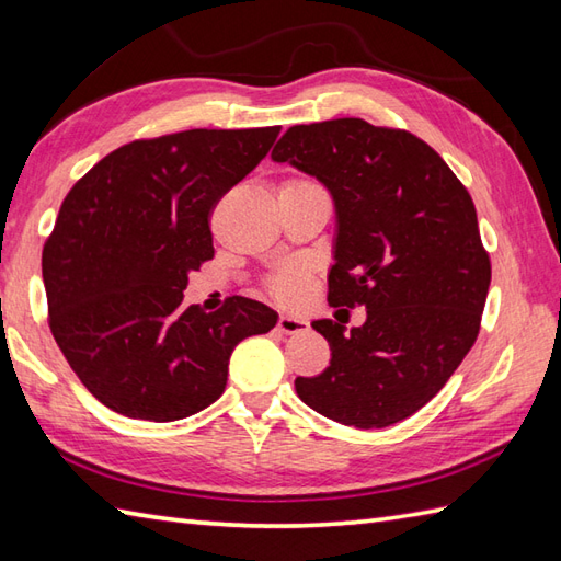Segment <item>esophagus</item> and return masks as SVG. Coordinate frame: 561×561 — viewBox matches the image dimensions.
<instances>
[{"mask_svg": "<svg viewBox=\"0 0 561 561\" xmlns=\"http://www.w3.org/2000/svg\"><path fill=\"white\" fill-rule=\"evenodd\" d=\"M277 328H279V332H284V335H296V332L308 330V320H304L299 316H279Z\"/></svg>", "mask_w": 561, "mask_h": 561, "instance_id": "obj_1", "label": "esophagus"}]
</instances>
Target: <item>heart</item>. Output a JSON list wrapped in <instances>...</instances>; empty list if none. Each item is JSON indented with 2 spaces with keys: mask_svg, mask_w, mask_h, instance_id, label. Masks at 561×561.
Instances as JSON below:
<instances>
[{
  "mask_svg": "<svg viewBox=\"0 0 561 561\" xmlns=\"http://www.w3.org/2000/svg\"><path fill=\"white\" fill-rule=\"evenodd\" d=\"M301 183H308V181H289L284 185H301ZM267 287L272 291V296H277L279 301L284 304H291L296 299H301V296L306 294L308 289V274L301 265H287L277 270L270 277Z\"/></svg>",
  "mask_w": 561,
  "mask_h": 561,
  "instance_id": "1",
  "label": "heart"
}]
</instances>
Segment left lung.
I'll use <instances>...</instances> for the list:
<instances>
[{"instance_id":"1","label":"left lung","mask_w":561,"mask_h":561,"mask_svg":"<svg viewBox=\"0 0 561 561\" xmlns=\"http://www.w3.org/2000/svg\"><path fill=\"white\" fill-rule=\"evenodd\" d=\"M272 161L330 190L337 236L328 301L366 308V323L350 332L313 320L330 366L296 378V392L356 428L408 420L446 386L480 332L492 265L470 193L426 141L359 117L294 125Z\"/></svg>"}]
</instances>
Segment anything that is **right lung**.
<instances>
[{
  "label": "right lung",
  "mask_w": 561,
  "mask_h": 561,
  "mask_svg": "<svg viewBox=\"0 0 561 561\" xmlns=\"http://www.w3.org/2000/svg\"><path fill=\"white\" fill-rule=\"evenodd\" d=\"M282 127L185 129L111 151L69 190L43 248L50 330L105 408L175 422L226 388L233 347L277 325L233 296L217 313L183 306L211 260L217 202L267 157Z\"/></svg>",
  "instance_id": "1"
}]
</instances>
